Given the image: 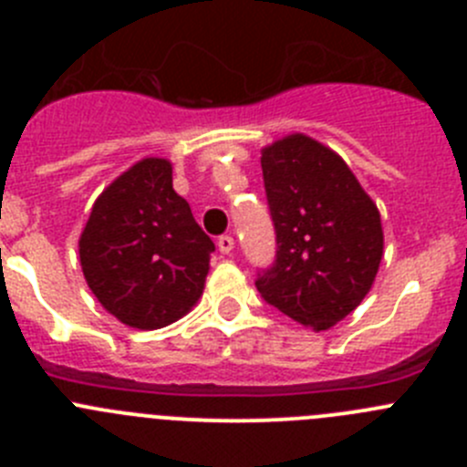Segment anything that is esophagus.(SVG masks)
Segmentation results:
<instances>
[{"mask_svg":"<svg viewBox=\"0 0 467 467\" xmlns=\"http://www.w3.org/2000/svg\"><path fill=\"white\" fill-rule=\"evenodd\" d=\"M234 245H236V241H234V236H229V234H224V236L217 238V247H220L222 254H231Z\"/></svg>","mask_w":467,"mask_h":467,"instance_id":"34e87169","label":"esophagus"}]
</instances>
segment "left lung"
Returning a JSON list of instances; mask_svg holds the SVG:
<instances>
[{
    "instance_id": "1",
    "label": "left lung",
    "mask_w": 467,
    "mask_h": 467,
    "mask_svg": "<svg viewBox=\"0 0 467 467\" xmlns=\"http://www.w3.org/2000/svg\"><path fill=\"white\" fill-rule=\"evenodd\" d=\"M275 262L257 274L266 304L316 332L360 306L383 257L377 203L337 151L304 133L262 150Z\"/></svg>"
}]
</instances>
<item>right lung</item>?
Here are the masks:
<instances>
[{
	"label": "right lung",
	"mask_w": 467,
	"mask_h": 467,
	"mask_svg": "<svg viewBox=\"0 0 467 467\" xmlns=\"http://www.w3.org/2000/svg\"><path fill=\"white\" fill-rule=\"evenodd\" d=\"M214 243L172 189L168 159L138 161L93 203L79 238L81 271L105 311L135 329L187 316L205 287Z\"/></svg>",
	"instance_id": "right-lung-1"
}]
</instances>
